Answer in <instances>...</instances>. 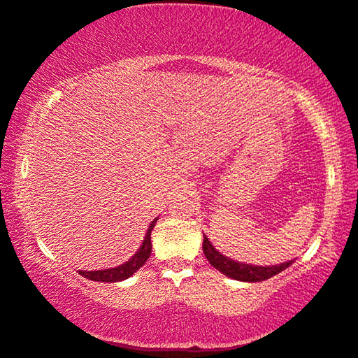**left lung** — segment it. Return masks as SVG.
<instances>
[{
	"mask_svg": "<svg viewBox=\"0 0 358 358\" xmlns=\"http://www.w3.org/2000/svg\"><path fill=\"white\" fill-rule=\"evenodd\" d=\"M203 254L205 257H207V261L212 264L217 271L224 273V275L229 278H234V280H241V282L267 280V278L277 275L278 272L285 271V268L293 262V261H288V262L278 264V266H266V267L236 262L233 261V259L220 254L217 249L212 246V243L208 241L207 236H203Z\"/></svg>",
	"mask_w": 358,
	"mask_h": 358,
	"instance_id": "1",
	"label": "left lung"
}]
</instances>
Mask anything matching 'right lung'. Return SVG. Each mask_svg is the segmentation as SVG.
<instances>
[{"instance_id":"add662e5","label":"right lung","mask_w":358,"mask_h":358,"mask_svg":"<svg viewBox=\"0 0 358 358\" xmlns=\"http://www.w3.org/2000/svg\"><path fill=\"white\" fill-rule=\"evenodd\" d=\"M156 220L151 222L148 233H146V236L143 239V244H141L138 251H136L125 264H122V266H119V267L104 268V271H78L80 272V275L90 278V280H92V282H107V283L125 280V278L134 275V273L138 271L141 266H145V262L148 261V257L151 254V231H153Z\"/></svg>"}]
</instances>
